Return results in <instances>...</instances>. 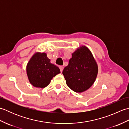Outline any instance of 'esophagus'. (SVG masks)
I'll return each mask as SVG.
<instances>
[{
	"mask_svg": "<svg viewBox=\"0 0 129 129\" xmlns=\"http://www.w3.org/2000/svg\"><path fill=\"white\" fill-rule=\"evenodd\" d=\"M63 67H62V66H59V69H60V72L61 73H62V70H63Z\"/></svg>",
	"mask_w": 129,
	"mask_h": 129,
	"instance_id": "esophagus-1",
	"label": "esophagus"
}]
</instances>
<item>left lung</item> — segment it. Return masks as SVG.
Segmentation results:
<instances>
[{
  "label": "left lung",
  "mask_w": 129,
  "mask_h": 129,
  "mask_svg": "<svg viewBox=\"0 0 129 129\" xmlns=\"http://www.w3.org/2000/svg\"><path fill=\"white\" fill-rule=\"evenodd\" d=\"M98 72V65L91 51L83 46L72 54L62 74L71 89L81 92L90 88L94 83Z\"/></svg>",
  "instance_id": "left-lung-1"
}]
</instances>
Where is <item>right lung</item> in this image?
Listing matches in <instances>:
<instances>
[{"label":"right lung","mask_w":129,"mask_h":129,"mask_svg":"<svg viewBox=\"0 0 129 129\" xmlns=\"http://www.w3.org/2000/svg\"><path fill=\"white\" fill-rule=\"evenodd\" d=\"M30 83L37 87H45L54 76L60 73L59 68L50 63L45 53H37L30 60L26 67Z\"/></svg>","instance_id":"right-lung-1"}]
</instances>
